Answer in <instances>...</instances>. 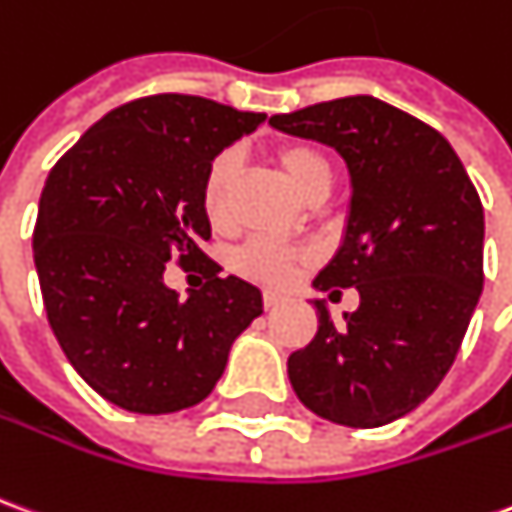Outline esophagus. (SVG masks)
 <instances>
[{"label":"esophagus","instance_id":"34e87169","mask_svg":"<svg viewBox=\"0 0 512 512\" xmlns=\"http://www.w3.org/2000/svg\"><path fill=\"white\" fill-rule=\"evenodd\" d=\"M285 299H288V296H285V293H280V291H263V305H266V307L282 305Z\"/></svg>","mask_w":512,"mask_h":512}]
</instances>
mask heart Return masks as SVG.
I'll use <instances>...</instances> for the list:
<instances>
[{"mask_svg": "<svg viewBox=\"0 0 512 512\" xmlns=\"http://www.w3.org/2000/svg\"><path fill=\"white\" fill-rule=\"evenodd\" d=\"M282 171L288 174V180L296 185V191L307 199L318 194H327L332 185V163L330 157L321 149L307 144H288L277 152ZM238 152L224 149L221 155L213 157V163L207 166L205 180H202V210L205 219L213 227H221L227 221L230 210V194L235 174H238ZM302 263L299 252L282 249L268 241H249L232 255V266L241 271L244 277L260 282H285L291 277L296 266Z\"/></svg>", "mask_w": 512, "mask_h": 512, "instance_id": "1", "label": "heart"}]
</instances>
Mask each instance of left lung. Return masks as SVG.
<instances>
[{"mask_svg":"<svg viewBox=\"0 0 512 512\" xmlns=\"http://www.w3.org/2000/svg\"><path fill=\"white\" fill-rule=\"evenodd\" d=\"M268 124L332 146L352 182L343 241L313 285L357 288L360 307L335 324L313 299L316 338L288 357L293 391L332 424H391L441 385L480 302V196L441 132L374 96Z\"/></svg>","mask_w":512,"mask_h":512,"instance_id":"1","label":"left lung"}]
</instances>
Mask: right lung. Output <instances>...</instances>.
<instances>
[{
    "label": "right lung",
    "mask_w": 512,
    "mask_h": 512,
    "mask_svg": "<svg viewBox=\"0 0 512 512\" xmlns=\"http://www.w3.org/2000/svg\"><path fill=\"white\" fill-rule=\"evenodd\" d=\"M266 113L157 94L110 110L46 177L32 257L49 327L74 371L130 413L199 405L232 341L263 313V293L221 277L202 252V180L221 149ZM169 259L208 282L185 300L162 282Z\"/></svg>",
    "instance_id": "add662e5"
}]
</instances>
